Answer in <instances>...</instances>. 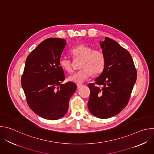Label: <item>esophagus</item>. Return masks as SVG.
I'll return each instance as SVG.
<instances>
[{
    "label": "esophagus",
    "mask_w": 154,
    "mask_h": 154,
    "mask_svg": "<svg viewBox=\"0 0 154 154\" xmlns=\"http://www.w3.org/2000/svg\"><path fill=\"white\" fill-rule=\"evenodd\" d=\"M82 86H83V85H82V84H80V83H78V84L77 85V86L78 88H80L82 87Z\"/></svg>",
    "instance_id": "34e87169"
}]
</instances>
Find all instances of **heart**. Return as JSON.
<instances>
[{"label":"heart","mask_w":154,"mask_h":154,"mask_svg":"<svg viewBox=\"0 0 154 154\" xmlns=\"http://www.w3.org/2000/svg\"><path fill=\"white\" fill-rule=\"evenodd\" d=\"M71 54L77 58H82L80 70L74 72L68 77L71 82L81 83L88 79L91 74L97 75L101 73L105 66V57L100 50H93L92 48L85 45H79L70 51ZM61 68L67 72L72 71V61L66 57H61L59 60Z\"/></svg>","instance_id":"1"}]
</instances>
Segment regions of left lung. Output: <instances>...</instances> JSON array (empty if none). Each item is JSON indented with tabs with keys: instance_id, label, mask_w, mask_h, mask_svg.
Wrapping results in <instances>:
<instances>
[{
	"instance_id": "8db88e82",
	"label": "left lung",
	"mask_w": 154,
	"mask_h": 154,
	"mask_svg": "<svg viewBox=\"0 0 154 154\" xmlns=\"http://www.w3.org/2000/svg\"><path fill=\"white\" fill-rule=\"evenodd\" d=\"M105 66L91 90L88 106L90 113L102 119L111 118L127 105L137 80V70L130 53L113 39L100 41Z\"/></svg>"
}]
</instances>
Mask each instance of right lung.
<instances>
[{
  "label": "right lung",
  "instance_id": "right-lung-1",
  "mask_svg": "<svg viewBox=\"0 0 154 154\" xmlns=\"http://www.w3.org/2000/svg\"><path fill=\"white\" fill-rule=\"evenodd\" d=\"M66 41L50 38L42 41L26 61L21 85L32 111L49 120L58 119L66 114L69 101L77 89L65 79L59 64Z\"/></svg>",
  "mask_w": 154,
  "mask_h": 154
}]
</instances>
